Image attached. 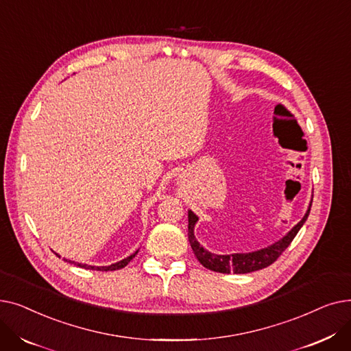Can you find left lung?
<instances>
[{"mask_svg":"<svg viewBox=\"0 0 351 351\" xmlns=\"http://www.w3.org/2000/svg\"><path fill=\"white\" fill-rule=\"evenodd\" d=\"M310 213V208L304 217L300 220V222L294 226L283 239L279 242H276L274 245L252 252V253H234V254H213L204 247L200 246V243L196 241V237L193 234V228L195 223L197 222V216L189 210V225H188V237L192 246V250L196 256V259L202 263V266H205L209 270L217 271V273H234V274H243V273H252L256 270L265 269L274 263L279 259L280 254L289 247V245L293 242V239L296 237L298 232L303 226V223L307 220V216Z\"/></svg>","mask_w":351,"mask_h":351,"instance_id":"1","label":"left lung"}]
</instances>
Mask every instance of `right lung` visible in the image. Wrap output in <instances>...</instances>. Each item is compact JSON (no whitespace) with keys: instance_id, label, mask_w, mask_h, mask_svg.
Returning <instances> with one entry per match:
<instances>
[{"instance_id":"obj_1","label":"right lung","mask_w":351,"mask_h":351,"mask_svg":"<svg viewBox=\"0 0 351 351\" xmlns=\"http://www.w3.org/2000/svg\"><path fill=\"white\" fill-rule=\"evenodd\" d=\"M138 253V250L134 253V254H131L129 257H126V259H123V261H121V262H118V263H115V265H110V266H101V267H97V266H88V265H81V263H78V266L80 267H84V269H89V270H99V271H108V270H118V269H122V267H125L129 262H131L134 257H135V254ZM58 256V254H57Z\"/></svg>"}]
</instances>
